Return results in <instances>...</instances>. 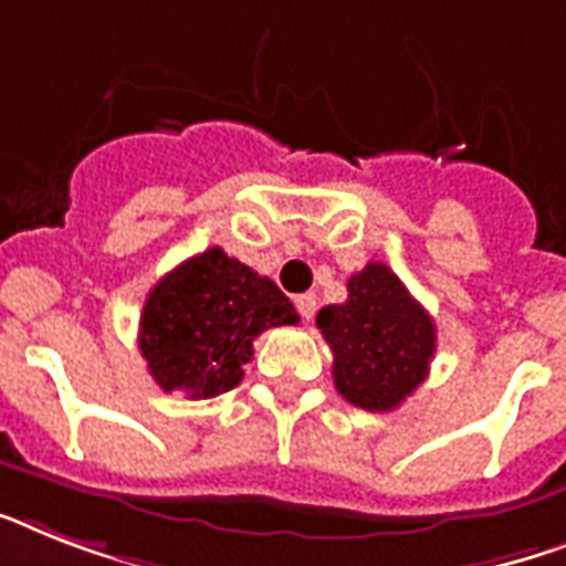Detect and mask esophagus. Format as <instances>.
<instances>
[{
    "mask_svg": "<svg viewBox=\"0 0 566 566\" xmlns=\"http://www.w3.org/2000/svg\"><path fill=\"white\" fill-rule=\"evenodd\" d=\"M296 311L302 314V319L305 323H311L316 314V296L314 293H302V296H296Z\"/></svg>",
    "mask_w": 566,
    "mask_h": 566,
    "instance_id": "1",
    "label": "esophagus"
}]
</instances>
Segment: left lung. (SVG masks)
I'll list each match as a JSON object with an SVG mask.
<instances>
[{"label": "left lung", "mask_w": 566, "mask_h": 566, "mask_svg": "<svg viewBox=\"0 0 566 566\" xmlns=\"http://www.w3.org/2000/svg\"><path fill=\"white\" fill-rule=\"evenodd\" d=\"M334 352V387L360 410L389 412L424 384L436 325L387 264L369 261L348 279V298L316 314Z\"/></svg>", "instance_id": "8db88e82"}]
</instances>
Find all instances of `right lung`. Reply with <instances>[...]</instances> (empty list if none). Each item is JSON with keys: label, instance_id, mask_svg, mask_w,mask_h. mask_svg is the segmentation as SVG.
Segmentation results:
<instances>
[{"label": "right lung", "instance_id": "right-lung-1", "mask_svg": "<svg viewBox=\"0 0 566 566\" xmlns=\"http://www.w3.org/2000/svg\"><path fill=\"white\" fill-rule=\"evenodd\" d=\"M296 323V307L275 282L211 247L154 284L139 348L165 392L179 389L197 401L241 384L261 331Z\"/></svg>", "mask_w": 566, "mask_h": 566}]
</instances>
